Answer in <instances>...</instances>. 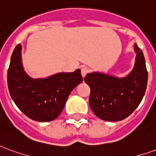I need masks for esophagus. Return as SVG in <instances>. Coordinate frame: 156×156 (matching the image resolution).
<instances>
[{
    "instance_id": "obj_1",
    "label": "esophagus",
    "mask_w": 156,
    "mask_h": 156,
    "mask_svg": "<svg viewBox=\"0 0 156 156\" xmlns=\"http://www.w3.org/2000/svg\"><path fill=\"white\" fill-rule=\"evenodd\" d=\"M88 71H89V68H88V67H83V68H81V74L82 76L84 78L85 76H86V74L88 73Z\"/></svg>"
}]
</instances>
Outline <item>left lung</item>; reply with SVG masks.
<instances>
[{"instance_id":"left-lung-1","label":"left lung","mask_w":156,"mask_h":156,"mask_svg":"<svg viewBox=\"0 0 156 156\" xmlns=\"http://www.w3.org/2000/svg\"><path fill=\"white\" fill-rule=\"evenodd\" d=\"M136 52L133 70L124 78L94 72L84 81L90 87L89 105L99 119L106 121L124 119L140 104L146 90L148 72L144 54L134 44Z\"/></svg>"}]
</instances>
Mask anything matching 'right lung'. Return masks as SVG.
<instances>
[{"label": "right lung", "mask_w": 156, "mask_h": 156, "mask_svg": "<svg viewBox=\"0 0 156 156\" xmlns=\"http://www.w3.org/2000/svg\"><path fill=\"white\" fill-rule=\"evenodd\" d=\"M82 82L80 69L46 78H31L22 66V45L13 51L7 72L9 93L19 109L31 119L48 122L57 119L72 90Z\"/></svg>", "instance_id": "1"}]
</instances>
